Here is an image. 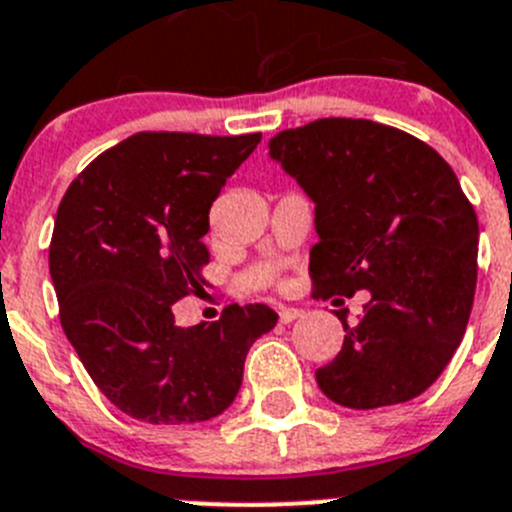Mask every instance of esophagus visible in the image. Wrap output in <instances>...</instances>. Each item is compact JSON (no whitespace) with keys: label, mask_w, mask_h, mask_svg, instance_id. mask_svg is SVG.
Segmentation results:
<instances>
[{"label":"esophagus","mask_w":512,"mask_h":512,"mask_svg":"<svg viewBox=\"0 0 512 512\" xmlns=\"http://www.w3.org/2000/svg\"><path fill=\"white\" fill-rule=\"evenodd\" d=\"M277 315H280V322H292V320H297V317H302V310L300 307H285L282 305L280 310H277Z\"/></svg>","instance_id":"esophagus-1"}]
</instances>
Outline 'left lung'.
Segmentation results:
<instances>
[{"instance_id": "left-lung-1", "label": "left lung", "mask_w": 512, "mask_h": 512, "mask_svg": "<svg viewBox=\"0 0 512 512\" xmlns=\"http://www.w3.org/2000/svg\"><path fill=\"white\" fill-rule=\"evenodd\" d=\"M270 157L315 205L310 275L320 297L370 300L315 372L352 410L418 398L458 350L478 280V217L448 162L370 119H315L270 140Z\"/></svg>"}]
</instances>
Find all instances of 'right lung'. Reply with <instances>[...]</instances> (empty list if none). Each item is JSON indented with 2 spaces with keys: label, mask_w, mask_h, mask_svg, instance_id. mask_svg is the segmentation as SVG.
<instances>
[{
  "label": "right lung",
  "mask_w": 512,
  "mask_h": 512,
  "mask_svg": "<svg viewBox=\"0 0 512 512\" xmlns=\"http://www.w3.org/2000/svg\"><path fill=\"white\" fill-rule=\"evenodd\" d=\"M260 140L140 132L102 152L59 202L49 245L59 320L94 385L130 418L222 415L252 342L275 327L267 305H230L192 327L172 312L207 285L210 207Z\"/></svg>",
  "instance_id": "1"
}]
</instances>
